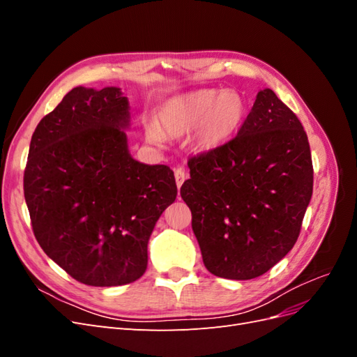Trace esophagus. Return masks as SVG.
Returning <instances> with one entry per match:
<instances>
[{"instance_id":"esophagus-1","label":"esophagus","mask_w":357,"mask_h":357,"mask_svg":"<svg viewBox=\"0 0 357 357\" xmlns=\"http://www.w3.org/2000/svg\"><path fill=\"white\" fill-rule=\"evenodd\" d=\"M174 177H176L177 188L180 189L183 183H185V180H186V172H185V169H183V168H177V169L174 171Z\"/></svg>"}]
</instances>
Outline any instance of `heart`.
I'll return each mask as SVG.
<instances>
[{
    "label": "heart",
    "instance_id": "b5f03b06",
    "mask_svg": "<svg viewBox=\"0 0 357 357\" xmlns=\"http://www.w3.org/2000/svg\"><path fill=\"white\" fill-rule=\"evenodd\" d=\"M247 114V104L236 91L205 88L172 98L159 113V128L146 126L149 142L181 137L197 129L193 142L198 150L210 152L226 144L238 132Z\"/></svg>",
    "mask_w": 357,
    "mask_h": 357
}]
</instances>
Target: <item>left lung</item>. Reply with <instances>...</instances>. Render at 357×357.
Segmentation results:
<instances>
[{
	"mask_svg": "<svg viewBox=\"0 0 357 357\" xmlns=\"http://www.w3.org/2000/svg\"><path fill=\"white\" fill-rule=\"evenodd\" d=\"M188 165L180 195L211 274L256 278L291 250L312 195V160L299 119L271 89L257 93L238 134Z\"/></svg>",
	"mask_w": 357,
	"mask_h": 357,
	"instance_id": "1",
	"label": "left lung"
}]
</instances>
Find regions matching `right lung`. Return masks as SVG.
I'll use <instances>...</instances> for the list:
<instances>
[{"label":"right lung","mask_w":357,"mask_h":357,"mask_svg":"<svg viewBox=\"0 0 357 357\" xmlns=\"http://www.w3.org/2000/svg\"><path fill=\"white\" fill-rule=\"evenodd\" d=\"M119 88L79 86L31 138L24 193L45 253L88 286L132 283L147 268V243L176 201L174 172L132 159Z\"/></svg>","instance_id":"obj_1"}]
</instances>
